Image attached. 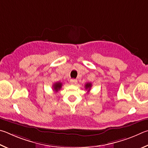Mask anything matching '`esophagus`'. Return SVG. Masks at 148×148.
I'll return each instance as SVG.
<instances>
[{
    "mask_svg": "<svg viewBox=\"0 0 148 148\" xmlns=\"http://www.w3.org/2000/svg\"><path fill=\"white\" fill-rule=\"evenodd\" d=\"M70 82H71V84H75L77 82V81L76 79H71L70 80Z\"/></svg>",
    "mask_w": 148,
    "mask_h": 148,
    "instance_id": "esophagus-1",
    "label": "esophagus"
}]
</instances>
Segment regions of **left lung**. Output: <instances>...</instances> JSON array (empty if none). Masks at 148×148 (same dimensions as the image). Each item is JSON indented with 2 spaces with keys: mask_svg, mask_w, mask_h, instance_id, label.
<instances>
[{
  "mask_svg": "<svg viewBox=\"0 0 148 148\" xmlns=\"http://www.w3.org/2000/svg\"><path fill=\"white\" fill-rule=\"evenodd\" d=\"M91 87H92V84L91 83H87L86 85H85V88L88 90V92L90 91V88H91Z\"/></svg>",
  "mask_w": 148,
  "mask_h": 148,
  "instance_id": "8db88e82",
  "label": "left lung"
}]
</instances>
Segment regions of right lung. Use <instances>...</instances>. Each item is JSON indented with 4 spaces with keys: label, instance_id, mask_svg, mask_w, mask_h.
I'll list each match as a JSON object with an SVG mask.
<instances>
[{
    "label": "right lung",
    "instance_id": "obj_1",
    "mask_svg": "<svg viewBox=\"0 0 148 148\" xmlns=\"http://www.w3.org/2000/svg\"><path fill=\"white\" fill-rule=\"evenodd\" d=\"M62 82H56V83H54L53 84V90H54V91H55L56 92H57L58 91V90H60V88H62Z\"/></svg>",
    "mask_w": 148,
    "mask_h": 148
}]
</instances>
